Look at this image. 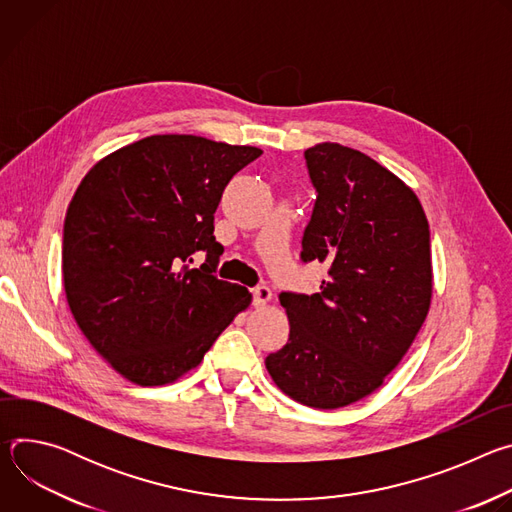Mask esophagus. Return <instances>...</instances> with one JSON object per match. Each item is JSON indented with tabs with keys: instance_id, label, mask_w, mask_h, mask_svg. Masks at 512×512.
<instances>
[{
	"instance_id": "1",
	"label": "esophagus",
	"mask_w": 512,
	"mask_h": 512,
	"mask_svg": "<svg viewBox=\"0 0 512 512\" xmlns=\"http://www.w3.org/2000/svg\"><path fill=\"white\" fill-rule=\"evenodd\" d=\"M269 302H271V289L267 285H259L253 289V306L255 308H263Z\"/></svg>"
}]
</instances>
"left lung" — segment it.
<instances>
[{
	"label": "left lung",
	"mask_w": 512,
	"mask_h": 512,
	"mask_svg": "<svg viewBox=\"0 0 512 512\" xmlns=\"http://www.w3.org/2000/svg\"><path fill=\"white\" fill-rule=\"evenodd\" d=\"M318 192L302 259L328 265L320 294L283 291L287 344L265 358L273 383L314 409L377 391L413 344L431 304L429 225L415 192L346 145L306 150Z\"/></svg>",
	"instance_id": "1"
}]
</instances>
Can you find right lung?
<instances>
[{
    "instance_id": "1",
    "label": "right lung",
    "mask_w": 512,
    "mask_h": 512,
    "mask_svg": "<svg viewBox=\"0 0 512 512\" xmlns=\"http://www.w3.org/2000/svg\"><path fill=\"white\" fill-rule=\"evenodd\" d=\"M253 145L150 135L97 162L72 196L62 239L68 308L127 381L160 387L198 367L251 294L212 271L214 212ZM196 250L207 253L190 268Z\"/></svg>"
}]
</instances>
